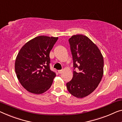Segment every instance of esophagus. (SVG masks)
<instances>
[{
  "instance_id": "1",
  "label": "esophagus",
  "mask_w": 122,
  "mask_h": 122,
  "mask_svg": "<svg viewBox=\"0 0 122 122\" xmlns=\"http://www.w3.org/2000/svg\"><path fill=\"white\" fill-rule=\"evenodd\" d=\"M63 72V70H59L58 71V73H59V74H61Z\"/></svg>"
}]
</instances>
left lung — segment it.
<instances>
[{
	"label": "left lung",
	"instance_id": "8db88e82",
	"mask_svg": "<svg viewBox=\"0 0 122 122\" xmlns=\"http://www.w3.org/2000/svg\"><path fill=\"white\" fill-rule=\"evenodd\" d=\"M73 61L72 79L66 84L73 96L83 98L96 89L103 74V58L98 47L86 36L74 35L69 39Z\"/></svg>",
	"mask_w": 122,
	"mask_h": 122
}]
</instances>
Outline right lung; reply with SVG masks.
<instances>
[{"label":"right lung","instance_id":"1","mask_svg":"<svg viewBox=\"0 0 122 122\" xmlns=\"http://www.w3.org/2000/svg\"><path fill=\"white\" fill-rule=\"evenodd\" d=\"M57 39L58 37L38 36L25 44L18 53L15 72L28 92L41 94L51 86L56 74L50 69L49 54Z\"/></svg>","mask_w":122,"mask_h":122}]
</instances>
